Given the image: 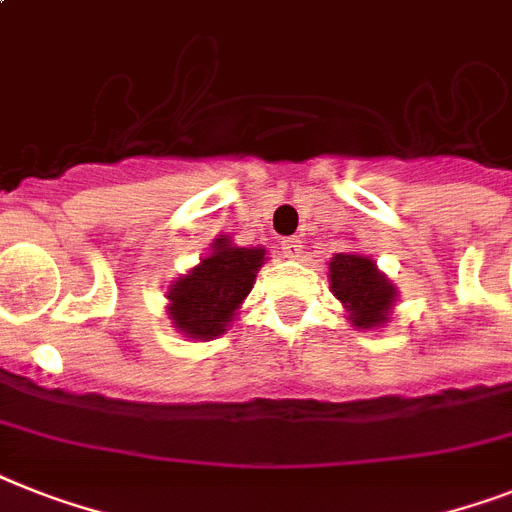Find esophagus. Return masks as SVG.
Returning <instances> with one entry per match:
<instances>
[{
	"instance_id": "34e87169",
	"label": "esophagus",
	"mask_w": 512,
	"mask_h": 512,
	"mask_svg": "<svg viewBox=\"0 0 512 512\" xmlns=\"http://www.w3.org/2000/svg\"><path fill=\"white\" fill-rule=\"evenodd\" d=\"M281 252H284V257L299 260V257H302V252H305V244H302V239H286V242L281 244Z\"/></svg>"
}]
</instances>
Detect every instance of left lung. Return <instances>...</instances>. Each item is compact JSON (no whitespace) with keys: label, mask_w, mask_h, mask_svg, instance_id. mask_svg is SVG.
Masks as SVG:
<instances>
[{"label":"left lung","mask_w":512,"mask_h":512,"mask_svg":"<svg viewBox=\"0 0 512 512\" xmlns=\"http://www.w3.org/2000/svg\"><path fill=\"white\" fill-rule=\"evenodd\" d=\"M328 281L334 297L347 307L352 326L376 328L389 323L397 292L371 257L339 252L328 263Z\"/></svg>","instance_id":"8db88e82"}]
</instances>
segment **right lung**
<instances>
[{"label": "right lung", "instance_id": "right-lung-1", "mask_svg": "<svg viewBox=\"0 0 512 512\" xmlns=\"http://www.w3.org/2000/svg\"><path fill=\"white\" fill-rule=\"evenodd\" d=\"M263 263V247H234L228 236H218L213 252L170 284L168 315L173 328L202 342L223 334Z\"/></svg>", "mask_w": 512, "mask_h": 512}]
</instances>
